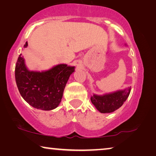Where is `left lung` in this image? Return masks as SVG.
Instances as JSON below:
<instances>
[{"mask_svg":"<svg viewBox=\"0 0 156 156\" xmlns=\"http://www.w3.org/2000/svg\"><path fill=\"white\" fill-rule=\"evenodd\" d=\"M126 45V44H125ZM130 87L114 92L98 95L94 94L91 101L95 108L101 113H110L119 109L126 101L130 94Z\"/></svg>","mask_w":156,"mask_h":156,"instance_id":"left-lung-1","label":"left lung"}]
</instances>
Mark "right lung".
Segmentation results:
<instances>
[{"mask_svg":"<svg viewBox=\"0 0 156 156\" xmlns=\"http://www.w3.org/2000/svg\"><path fill=\"white\" fill-rule=\"evenodd\" d=\"M28 46L26 42L24 48ZM75 66L60 64L48 70L30 71L20 54L15 66L17 87L23 99L36 109L51 110L60 104L66 84Z\"/></svg>","mask_w":156,"mask_h":156,"instance_id":"obj_1","label":"right lung"}]
</instances>
